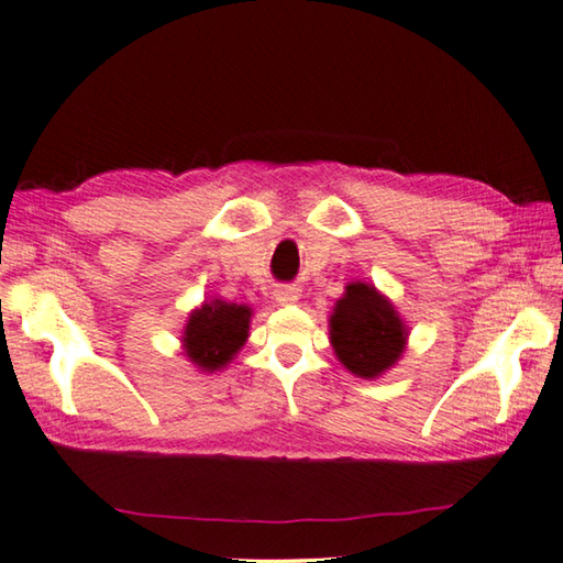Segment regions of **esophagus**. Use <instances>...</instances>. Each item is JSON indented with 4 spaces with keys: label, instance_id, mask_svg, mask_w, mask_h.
Instances as JSON below:
<instances>
[{
    "label": "esophagus",
    "instance_id": "obj_1",
    "mask_svg": "<svg viewBox=\"0 0 563 563\" xmlns=\"http://www.w3.org/2000/svg\"><path fill=\"white\" fill-rule=\"evenodd\" d=\"M274 299L279 301V303H294V301L299 299V291L294 289V287H289V284H282V287L274 289Z\"/></svg>",
    "mask_w": 563,
    "mask_h": 563
}]
</instances>
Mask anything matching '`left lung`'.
<instances>
[{"label":"left lung","mask_w":563,"mask_h":563,"mask_svg":"<svg viewBox=\"0 0 563 563\" xmlns=\"http://www.w3.org/2000/svg\"><path fill=\"white\" fill-rule=\"evenodd\" d=\"M408 331L388 299L353 282L331 317V343L343 366L361 378H376L400 358Z\"/></svg>","instance_id":"obj_1"}]
</instances>
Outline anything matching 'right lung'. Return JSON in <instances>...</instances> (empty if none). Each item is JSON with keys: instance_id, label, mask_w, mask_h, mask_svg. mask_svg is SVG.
I'll return each mask as SVG.
<instances>
[{"instance_id": "1", "label": "right lung", "mask_w": 563, "mask_h": 563, "mask_svg": "<svg viewBox=\"0 0 563 563\" xmlns=\"http://www.w3.org/2000/svg\"><path fill=\"white\" fill-rule=\"evenodd\" d=\"M252 311L236 303L212 301L202 303V309L192 311L185 327L183 346L187 358L197 363L202 371H217L230 363L236 351L244 346L250 336Z\"/></svg>"}]
</instances>
